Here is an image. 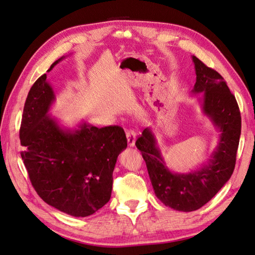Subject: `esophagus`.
I'll return each mask as SVG.
<instances>
[{
	"label": "esophagus",
	"mask_w": 255,
	"mask_h": 255,
	"mask_svg": "<svg viewBox=\"0 0 255 255\" xmlns=\"http://www.w3.org/2000/svg\"><path fill=\"white\" fill-rule=\"evenodd\" d=\"M127 138H128V143L129 146H134L136 141V132L134 129H128L127 130Z\"/></svg>",
	"instance_id": "34e87169"
}]
</instances>
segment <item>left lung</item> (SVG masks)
<instances>
[{"label": "left lung", "instance_id": "8db88e82", "mask_svg": "<svg viewBox=\"0 0 255 255\" xmlns=\"http://www.w3.org/2000/svg\"><path fill=\"white\" fill-rule=\"evenodd\" d=\"M197 80L192 94H203V114L220 132L219 142L206 164L188 173H175L166 166L152 129L146 128L136 140L142 154L156 197L175 211L199 210L217 194L232 175L242 117L236 99L222 76L214 69L192 56Z\"/></svg>", "mask_w": 255, "mask_h": 255}]
</instances>
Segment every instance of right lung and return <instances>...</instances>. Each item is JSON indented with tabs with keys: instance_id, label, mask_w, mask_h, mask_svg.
Here are the masks:
<instances>
[{
	"instance_id": "right-lung-1",
	"label": "right lung",
	"mask_w": 255,
	"mask_h": 255,
	"mask_svg": "<svg viewBox=\"0 0 255 255\" xmlns=\"http://www.w3.org/2000/svg\"><path fill=\"white\" fill-rule=\"evenodd\" d=\"M54 101L55 95L43 74L30 88L23 109L21 157L45 203L73 217H87L110 201L113 172L128 146L127 136L118 126L99 128L83 122L74 129L61 128L49 114Z\"/></svg>"
}]
</instances>
